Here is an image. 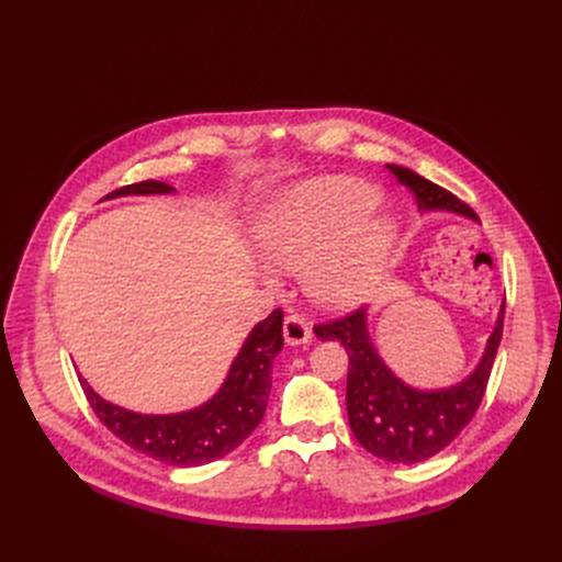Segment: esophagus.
<instances>
[{"instance_id":"esophagus-1","label":"esophagus","mask_w":562,"mask_h":562,"mask_svg":"<svg viewBox=\"0 0 562 562\" xmlns=\"http://www.w3.org/2000/svg\"><path fill=\"white\" fill-rule=\"evenodd\" d=\"M282 333H284V341L289 346H301V344H307L312 339L310 323L303 316H299V314H289L284 318Z\"/></svg>"}]
</instances>
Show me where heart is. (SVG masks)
Returning <instances> with one entry per match:
<instances>
[{
  "mask_svg": "<svg viewBox=\"0 0 562 562\" xmlns=\"http://www.w3.org/2000/svg\"><path fill=\"white\" fill-rule=\"evenodd\" d=\"M380 191L356 177H323L289 189L255 227L261 259L282 271H305L310 296L333 310L373 291L394 244L396 221L369 216Z\"/></svg>",
  "mask_w": 562,
  "mask_h": 562,
  "instance_id": "obj_1",
  "label": "heart"
}]
</instances>
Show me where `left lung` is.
Masks as SVG:
<instances>
[{"mask_svg": "<svg viewBox=\"0 0 562 562\" xmlns=\"http://www.w3.org/2000/svg\"><path fill=\"white\" fill-rule=\"evenodd\" d=\"M387 168L405 189L415 193L422 212L445 210L476 221L474 210L447 189L432 184L409 168L394 164ZM504 312L506 303L498 312L494 333L487 339L474 373L458 385L430 392L405 385L380 360L367 330V310L360 307L341 318L314 326L316 337L323 341H339L348 352L346 409L352 435L360 445L375 458L398 464L424 462L447 449L476 415L485 396L501 333H504Z\"/></svg>", "mask_w": 562, "mask_h": 562, "instance_id": "8db88e82", "label": "left lung"}]
</instances>
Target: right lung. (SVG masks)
<instances>
[{
	"label": "right lung",
	"instance_id": "right-lung-1",
	"mask_svg": "<svg viewBox=\"0 0 562 562\" xmlns=\"http://www.w3.org/2000/svg\"><path fill=\"white\" fill-rule=\"evenodd\" d=\"M172 191L164 182L145 180L115 189L104 200ZM282 346V310H273L244 341L218 394L177 415H138L100 398L83 378L79 382L100 422L127 447L172 467H198L227 456L259 426L271 394L273 360Z\"/></svg>",
	"mask_w": 562,
	"mask_h": 562
}]
</instances>
